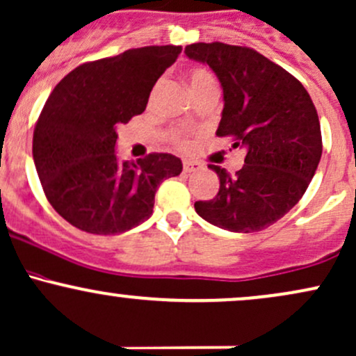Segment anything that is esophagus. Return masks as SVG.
Listing matches in <instances>:
<instances>
[{"label": "esophagus", "instance_id": "esophagus-1", "mask_svg": "<svg viewBox=\"0 0 356 356\" xmlns=\"http://www.w3.org/2000/svg\"><path fill=\"white\" fill-rule=\"evenodd\" d=\"M182 167H184V172H196L201 169V163L196 162V160H184L182 162Z\"/></svg>", "mask_w": 356, "mask_h": 356}]
</instances>
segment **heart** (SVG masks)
Returning a JSON list of instances; mask_svg holds the SVG:
<instances>
[{"mask_svg":"<svg viewBox=\"0 0 356 356\" xmlns=\"http://www.w3.org/2000/svg\"><path fill=\"white\" fill-rule=\"evenodd\" d=\"M211 81H214L213 76H211L208 70L202 69V67H194L189 72L191 89H196V88H199V86H202V84H206V83H211ZM170 140L175 143V145L181 147V148H186L187 145H189V142H187L186 135L182 134L181 130L170 131Z\"/></svg>","mask_w":356,"mask_h":356,"instance_id":"heart-1","label":"heart"}]
</instances>
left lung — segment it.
Returning a JSON list of instances; mask_svg holds the SVG:
<instances>
[{
	"mask_svg": "<svg viewBox=\"0 0 356 356\" xmlns=\"http://www.w3.org/2000/svg\"><path fill=\"white\" fill-rule=\"evenodd\" d=\"M186 56L204 62L222 86L225 108L218 136L247 148L235 175L209 165L220 191L196 201V213L235 233L268 228L306 193L323 154L321 127L309 92L291 72L250 47L191 44Z\"/></svg>",
	"mask_w": 356,
	"mask_h": 356,
	"instance_id": "8db88e82",
	"label": "left lung"
}]
</instances>
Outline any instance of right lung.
Masks as SVG:
<instances>
[{"label":"right lung","mask_w":356,"mask_h":356,"mask_svg":"<svg viewBox=\"0 0 356 356\" xmlns=\"http://www.w3.org/2000/svg\"><path fill=\"white\" fill-rule=\"evenodd\" d=\"M181 45H150L86 62L50 92L33 130V162L52 208L76 228L116 235L154 213L160 182L182 172L172 154L116 159V128L145 111Z\"/></svg>","instance_id":"1"}]
</instances>
